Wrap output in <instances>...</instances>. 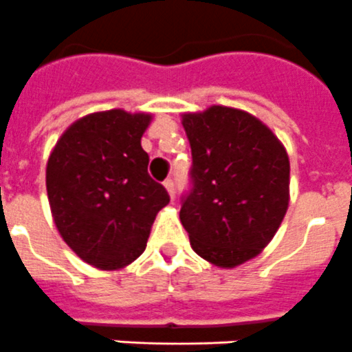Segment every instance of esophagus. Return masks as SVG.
<instances>
[{
  "mask_svg": "<svg viewBox=\"0 0 352 352\" xmlns=\"http://www.w3.org/2000/svg\"><path fill=\"white\" fill-rule=\"evenodd\" d=\"M164 186H166V190H167V194H169V197L174 199V182L173 179H166V182H164Z\"/></svg>",
  "mask_w": 352,
  "mask_h": 352,
  "instance_id": "esophagus-1",
  "label": "esophagus"
}]
</instances>
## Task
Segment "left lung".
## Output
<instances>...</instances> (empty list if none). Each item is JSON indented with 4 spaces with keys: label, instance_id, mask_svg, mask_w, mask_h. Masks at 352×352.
I'll return each mask as SVG.
<instances>
[{
    "label": "left lung",
    "instance_id": "8db88e82",
    "mask_svg": "<svg viewBox=\"0 0 352 352\" xmlns=\"http://www.w3.org/2000/svg\"><path fill=\"white\" fill-rule=\"evenodd\" d=\"M192 192L179 220L197 256L231 270L268 247L289 208V155L259 118L227 105L183 113Z\"/></svg>",
    "mask_w": 352,
    "mask_h": 352
}]
</instances>
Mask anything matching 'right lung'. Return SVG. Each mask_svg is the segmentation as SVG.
I'll return each mask as SVG.
<instances>
[{
	"label": "right lung",
	"instance_id": "right-lung-1",
	"mask_svg": "<svg viewBox=\"0 0 352 352\" xmlns=\"http://www.w3.org/2000/svg\"><path fill=\"white\" fill-rule=\"evenodd\" d=\"M149 113L111 109L74 121L45 169L52 220L84 263L104 272L126 268L144 252L169 195L148 174L142 133Z\"/></svg>",
	"mask_w": 352,
	"mask_h": 352
}]
</instances>
